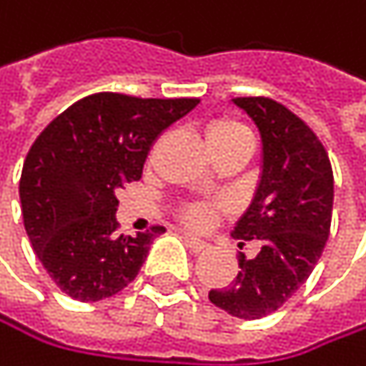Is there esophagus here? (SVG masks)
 Here are the masks:
<instances>
[{
  "label": "esophagus",
  "mask_w": 366,
  "mask_h": 366,
  "mask_svg": "<svg viewBox=\"0 0 366 366\" xmlns=\"http://www.w3.org/2000/svg\"><path fill=\"white\" fill-rule=\"evenodd\" d=\"M184 242L193 253H202V251L208 249V242H204V240H199L197 236H191V234H184Z\"/></svg>",
  "instance_id": "obj_1"
}]
</instances>
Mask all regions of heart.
I'll use <instances>...</instances> for the list:
<instances>
[{"mask_svg": "<svg viewBox=\"0 0 366 366\" xmlns=\"http://www.w3.org/2000/svg\"><path fill=\"white\" fill-rule=\"evenodd\" d=\"M208 143L212 149H219V147H225V145H232V143H238V141H244V139H251L249 130L236 122V119H217L208 126ZM182 219H184L189 225L193 227H204L210 223L212 219V206H206V204H191L182 210Z\"/></svg>", "mask_w": 366, "mask_h": 366, "instance_id": "heart-1", "label": "heart"}]
</instances>
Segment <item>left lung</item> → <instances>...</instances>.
Wrapping results in <instances>:
<instances>
[{"label":"left lung","instance_id":"1","mask_svg":"<svg viewBox=\"0 0 366 366\" xmlns=\"http://www.w3.org/2000/svg\"><path fill=\"white\" fill-rule=\"evenodd\" d=\"M257 126L262 167L253 199L232 236L259 244L255 257L240 253L238 277L208 294L234 317L259 320L283 307L309 279L330 234L335 179L315 132L270 98H234Z\"/></svg>","mask_w":366,"mask_h":366}]
</instances>
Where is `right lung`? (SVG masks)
Masks as SVG:
<instances>
[{
	"label": "right lung",
	"instance_id": "right-lung-1",
	"mask_svg": "<svg viewBox=\"0 0 366 366\" xmlns=\"http://www.w3.org/2000/svg\"><path fill=\"white\" fill-rule=\"evenodd\" d=\"M197 104L102 92L38 134L19 182L21 212L38 259L64 294L98 302L134 281L162 227L119 236L115 191L141 177L156 137Z\"/></svg>",
	"mask_w": 366,
	"mask_h": 366
}]
</instances>
